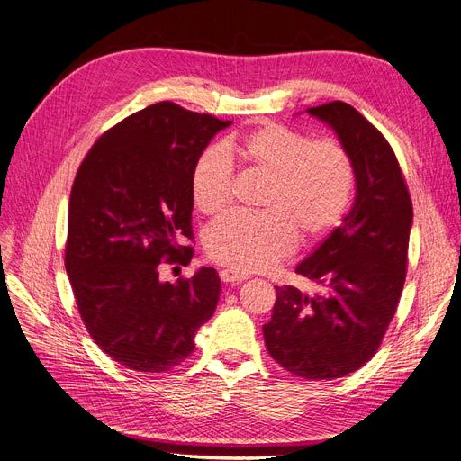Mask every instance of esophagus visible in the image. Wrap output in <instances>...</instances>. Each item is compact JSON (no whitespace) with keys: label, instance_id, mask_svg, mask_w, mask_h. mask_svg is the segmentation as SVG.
Instances as JSON below:
<instances>
[{"label":"esophagus","instance_id":"esophagus-1","mask_svg":"<svg viewBox=\"0 0 461 461\" xmlns=\"http://www.w3.org/2000/svg\"><path fill=\"white\" fill-rule=\"evenodd\" d=\"M221 278L226 284H240V282H245L249 276L245 273H237L233 269H224V271H221Z\"/></svg>","mask_w":461,"mask_h":461}]
</instances>
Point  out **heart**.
Instances as JSON below:
<instances>
[{"label": "heart", "instance_id": "heart-1", "mask_svg": "<svg viewBox=\"0 0 461 461\" xmlns=\"http://www.w3.org/2000/svg\"><path fill=\"white\" fill-rule=\"evenodd\" d=\"M254 172L269 179L261 214H231L209 228L205 250L211 259L235 271H263L301 243L325 239L351 205L355 169L340 143L265 123L228 145ZM233 169L228 153L212 145L192 172V198L203 214L230 207Z\"/></svg>", "mask_w": 461, "mask_h": 461}]
</instances>
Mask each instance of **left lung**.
Wrapping results in <instances>:
<instances>
[{"label": "left lung", "instance_id": "8db88e82", "mask_svg": "<svg viewBox=\"0 0 461 461\" xmlns=\"http://www.w3.org/2000/svg\"><path fill=\"white\" fill-rule=\"evenodd\" d=\"M348 151L355 200L342 224L297 265L320 292L276 289L263 325L269 355L299 377H344L377 351L405 282L413 207L402 169L383 134L353 106L334 101L308 108Z\"/></svg>", "mask_w": 461, "mask_h": 461}]
</instances>
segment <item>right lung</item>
Returning a JSON list of instances; mask_svg holds the SVG:
<instances>
[{"mask_svg":"<svg viewBox=\"0 0 461 461\" xmlns=\"http://www.w3.org/2000/svg\"><path fill=\"white\" fill-rule=\"evenodd\" d=\"M230 125L151 104L95 141L72 185L65 269L95 344L131 370L181 365L216 310L222 287L212 267L176 284L158 269L194 254L181 245L192 239V172Z\"/></svg>","mask_w":461,"mask_h":461,"instance_id":"obj_1","label":"right lung"}]
</instances>
